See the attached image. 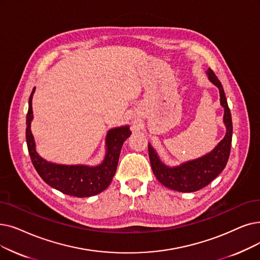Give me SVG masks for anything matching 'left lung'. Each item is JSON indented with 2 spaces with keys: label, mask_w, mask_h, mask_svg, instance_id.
Listing matches in <instances>:
<instances>
[{
  "label": "left lung",
  "mask_w": 260,
  "mask_h": 260,
  "mask_svg": "<svg viewBox=\"0 0 260 260\" xmlns=\"http://www.w3.org/2000/svg\"><path fill=\"white\" fill-rule=\"evenodd\" d=\"M206 73L208 80L218 87L220 92V102L224 108L223 121L226 126V134L224 138L210 153L177 167H168L162 164L152 145L149 143L148 146L152 170L156 178L167 188L179 192H194L206 187L223 171L230 157L233 136L231 110L221 82L211 69H208Z\"/></svg>",
  "instance_id": "1"
}]
</instances>
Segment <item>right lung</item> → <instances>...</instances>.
<instances>
[{
  "label": "right lung",
  "mask_w": 260,
  "mask_h": 260,
  "mask_svg": "<svg viewBox=\"0 0 260 260\" xmlns=\"http://www.w3.org/2000/svg\"><path fill=\"white\" fill-rule=\"evenodd\" d=\"M35 88L28 101L26 115V143L31 162L40 177L60 192L76 198H88L104 191L114 177L123 142L131 136L129 126L111 128L106 136V155L103 162L89 167L84 165L67 166L49 162L36 152V144L30 131L32 120L31 101Z\"/></svg>",
  "instance_id": "1"
}]
</instances>
